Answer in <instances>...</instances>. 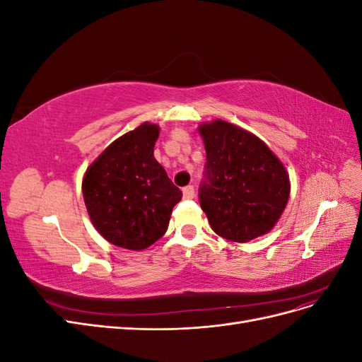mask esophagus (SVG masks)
Masks as SVG:
<instances>
[{
  "label": "esophagus",
  "mask_w": 362,
  "mask_h": 362,
  "mask_svg": "<svg viewBox=\"0 0 362 362\" xmlns=\"http://www.w3.org/2000/svg\"><path fill=\"white\" fill-rule=\"evenodd\" d=\"M182 193H184V198L185 199H193L194 198V189L193 185H187V187L182 189Z\"/></svg>",
  "instance_id": "34e87169"
}]
</instances>
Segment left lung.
Instances as JSON below:
<instances>
[{
	"label": "left lung",
	"mask_w": 362,
	"mask_h": 362,
	"mask_svg": "<svg viewBox=\"0 0 362 362\" xmlns=\"http://www.w3.org/2000/svg\"><path fill=\"white\" fill-rule=\"evenodd\" d=\"M198 129L206 151L199 201L213 231L235 243L270 233L290 198L286 166L242 127L216 119Z\"/></svg>",
	"instance_id": "left-lung-1"
}]
</instances>
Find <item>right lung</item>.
Wrapping results in <instances>:
<instances>
[{
	"label": "right lung",
	"mask_w": 362,
	"mask_h": 362,
	"mask_svg": "<svg viewBox=\"0 0 362 362\" xmlns=\"http://www.w3.org/2000/svg\"><path fill=\"white\" fill-rule=\"evenodd\" d=\"M157 124L144 122L87 168L83 198L95 229L115 246L144 250L161 238L182 193L154 157Z\"/></svg>",
	"instance_id": "right-lung-1"
}]
</instances>
